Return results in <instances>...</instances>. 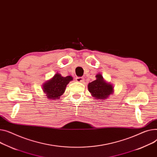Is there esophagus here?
Wrapping results in <instances>:
<instances>
[{"label":"esophagus","mask_w":157,"mask_h":157,"mask_svg":"<svg viewBox=\"0 0 157 157\" xmlns=\"http://www.w3.org/2000/svg\"><path fill=\"white\" fill-rule=\"evenodd\" d=\"M76 80L77 82H84V78H83L82 77H78L76 78Z\"/></svg>","instance_id":"34e87169"}]
</instances>
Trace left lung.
<instances>
[{
	"label": "left lung",
	"instance_id": "8db88e82",
	"mask_svg": "<svg viewBox=\"0 0 157 157\" xmlns=\"http://www.w3.org/2000/svg\"><path fill=\"white\" fill-rule=\"evenodd\" d=\"M97 79L90 82L88 88L91 95L95 99H107L113 92V86L110 82H107L100 74L96 76Z\"/></svg>",
	"mask_w": 157,
	"mask_h": 157
}]
</instances>
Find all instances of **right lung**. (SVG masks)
Here are the masks:
<instances>
[{
  "label": "right lung",
  "mask_w": 157,
  "mask_h": 157,
  "mask_svg": "<svg viewBox=\"0 0 157 157\" xmlns=\"http://www.w3.org/2000/svg\"><path fill=\"white\" fill-rule=\"evenodd\" d=\"M72 80V76L62 77L60 74L57 73L53 78L43 85V91L47 98L59 100L60 97L63 95L68 83Z\"/></svg>",
  "instance_id": "obj_1"
}]
</instances>
